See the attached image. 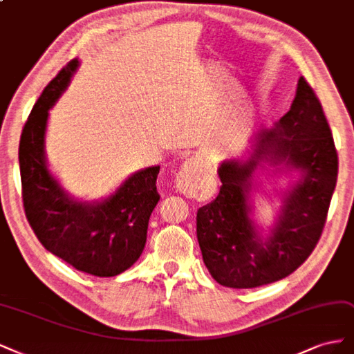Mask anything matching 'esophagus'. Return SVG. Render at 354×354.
<instances>
[{
    "mask_svg": "<svg viewBox=\"0 0 354 354\" xmlns=\"http://www.w3.org/2000/svg\"><path fill=\"white\" fill-rule=\"evenodd\" d=\"M197 165L194 160H188L176 174V188L187 197H196L200 191Z\"/></svg>",
    "mask_w": 354,
    "mask_h": 354,
    "instance_id": "obj_1",
    "label": "esophagus"
}]
</instances>
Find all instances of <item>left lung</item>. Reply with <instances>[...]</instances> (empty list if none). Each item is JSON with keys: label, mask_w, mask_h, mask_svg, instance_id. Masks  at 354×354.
Instances as JSON below:
<instances>
[{"label": "left lung", "mask_w": 354, "mask_h": 354, "mask_svg": "<svg viewBox=\"0 0 354 354\" xmlns=\"http://www.w3.org/2000/svg\"><path fill=\"white\" fill-rule=\"evenodd\" d=\"M301 168L304 179L286 198L283 213L263 241L248 218L245 194L259 161ZM338 175V154L321 101L301 76L290 111L261 129L248 162H223L219 196L197 212L204 265L216 282L254 288L288 277L312 254L326 222Z\"/></svg>", "instance_id": "8db88e82"}]
</instances>
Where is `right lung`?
<instances>
[{
  "instance_id": "obj_1",
  "label": "right lung",
  "mask_w": 354,
  "mask_h": 354,
  "mask_svg": "<svg viewBox=\"0 0 354 354\" xmlns=\"http://www.w3.org/2000/svg\"><path fill=\"white\" fill-rule=\"evenodd\" d=\"M76 67L75 59L45 86L21 131V198L32 231L50 253L89 275L116 277L142 253L148 221L160 200L156 187L160 166L136 172L101 203L69 198L48 172L44 136L48 110L66 89Z\"/></svg>"
}]
</instances>
